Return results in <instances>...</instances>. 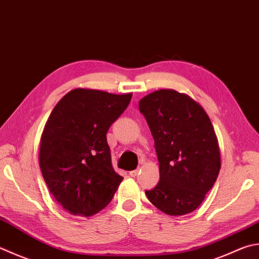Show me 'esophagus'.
Returning a JSON list of instances; mask_svg holds the SVG:
<instances>
[{
    "instance_id": "obj_1",
    "label": "esophagus",
    "mask_w": 259,
    "mask_h": 259,
    "mask_svg": "<svg viewBox=\"0 0 259 259\" xmlns=\"http://www.w3.org/2000/svg\"><path fill=\"white\" fill-rule=\"evenodd\" d=\"M138 174H139V169H135V170H132V171H130L131 177H135V176H138Z\"/></svg>"
}]
</instances>
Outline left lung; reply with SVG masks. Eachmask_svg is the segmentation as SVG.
I'll use <instances>...</instances> for the list:
<instances>
[{"label":"left lung","instance_id":"left-lung-1","mask_svg":"<svg viewBox=\"0 0 259 259\" xmlns=\"http://www.w3.org/2000/svg\"><path fill=\"white\" fill-rule=\"evenodd\" d=\"M154 139L160 182L145 190L149 201L168 215L196 209L221 168L220 150L205 110L189 96L154 91L139 102Z\"/></svg>","mask_w":259,"mask_h":259}]
</instances>
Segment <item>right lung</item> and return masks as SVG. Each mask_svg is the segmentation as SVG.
<instances>
[{
    "mask_svg": "<svg viewBox=\"0 0 259 259\" xmlns=\"http://www.w3.org/2000/svg\"><path fill=\"white\" fill-rule=\"evenodd\" d=\"M131 99L132 94L74 89L53 109L41 135L39 164L54 198L72 215L101 211L123 180L111 165L106 134Z\"/></svg>",
    "mask_w": 259,
    "mask_h": 259,
    "instance_id": "add662e5",
    "label": "right lung"
}]
</instances>
